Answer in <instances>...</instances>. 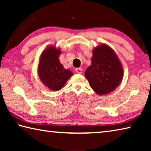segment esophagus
<instances>
[{
    "label": "esophagus",
    "instance_id": "1",
    "mask_svg": "<svg viewBox=\"0 0 151 151\" xmlns=\"http://www.w3.org/2000/svg\"><path fill=\"white\" fill-rule=\"evenodd\" d=\"M75 71L76 72V73L81 74L82 73H83V69H82L81 68H76Z\"/></svg>",
    "mask_w": 151,
    "mask_h": 151
}]
</instances>
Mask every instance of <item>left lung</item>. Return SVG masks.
<instances>
[{
	"label": "left lung",
	"mask_w": 151,
	"mask_h": 151,
	"mask_svg": "<svg viewBox=\"0 0 151 151\" xmlns=\"http://www.w3.org/2000/svg\"><path fill=\"white\" fill-rule=\"evenodd\" d=\"M85 76L96 94L104 95L118 87L123 78V68L115 52L103 43L93 48L91 65Z\"/></svg>",
	"instance_id": "8db88e82"
}]
</instances>
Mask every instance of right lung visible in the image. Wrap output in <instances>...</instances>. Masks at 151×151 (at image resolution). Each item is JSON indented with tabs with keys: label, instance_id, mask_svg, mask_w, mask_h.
Masks as SVG:
<instances>
[{
	"label": "right lung",
	"instance_id": "1",
	"mask_svg": "<svg viewBox=\"0 0 151 151\" xmlns=\"http://www.w3.org/2000/svg\"><path fill=\"white\" fill-rule=\"evenodd\" d=\"M61 50L55 46H48L40 57L38 75L42 83L51 91H58L65 86L73 73L61 65Z\"/></svg>",
	"mask_w": 151,
	"mask_h": 151
}]
</instances>
